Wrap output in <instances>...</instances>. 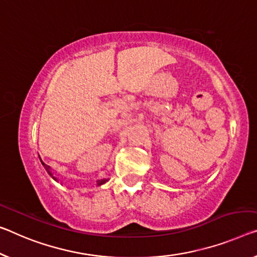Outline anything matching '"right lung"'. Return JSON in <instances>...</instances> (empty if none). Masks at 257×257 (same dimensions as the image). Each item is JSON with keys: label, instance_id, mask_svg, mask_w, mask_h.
Returning a JSON list of instances; mask_svg holds the SVG:
<instances>
[{"label": "right lung", "instance_id": "add662e5", "mask_svg": "<svg viewBox=\"0 0 257 257\" xmlns=\"http://www.w3.org/2000/svg\"><path fill=\"white\" fill-rule=\"evenodd\" d=\"M40 161H41V159H40ZM41 163H42V165H43V167H45V169H46V171L47 172H48V175L51 177V178H53L54 180H58L57 178H56V177H55L54 175H53V172H51V170H50V168L48 167V165H47V164H45V163H43V162L41 161ZM105 181H106V179H101V180H97V183H96V185H97V186H101V185H103L104 183H105Z\"/></svg>", "mask_w": 257, "mask_h": 257}]
</instances>
